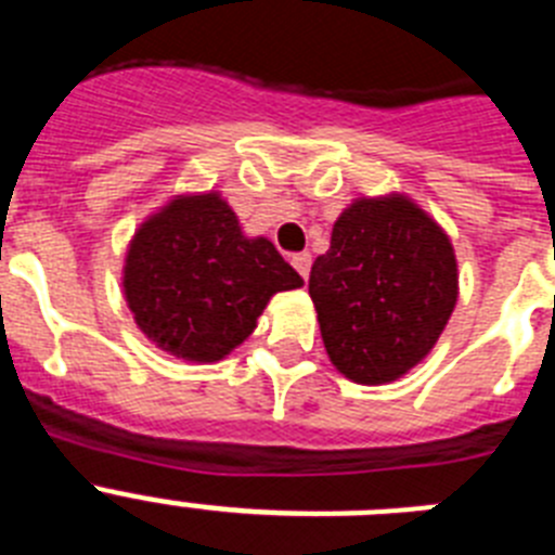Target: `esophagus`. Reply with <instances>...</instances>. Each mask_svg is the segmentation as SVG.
<instances>
[{
    "label": "esophagus",
    "mask_w": 555,
    "mask_h": 555,
    "mask_svg": "<svg viewBox=\"0 0 555 555\" xmlns=\"http://www.w3.org/2000/svg\"><path fill=\"white\" fill-rule=\"evenodd\" d=\"M292 267L297 269V272H300L302 278H306V281H308V274H311V255H308V253L292 255Z\"/></svg>",
    "instance_id": "esophagus-1"
}]
</instances>
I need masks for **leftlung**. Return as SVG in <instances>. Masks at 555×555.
<instances>
[{"label": "left lung", "mask_w": 555, "mask_h": 555, "mask_svg": "<svg viewBox=\"0 0 555 555\" xmlns=\"http://www.w3.org/2000/svg\"><path fill=\"white\" fill-rule=\"evenodd\" d=\"M308 294L333 366L356 384H391L442 336L459 263L448 233L414 199L361 197L333 224Z\"/></svg>", "instance_id": "8db88e82"}]
</instances>
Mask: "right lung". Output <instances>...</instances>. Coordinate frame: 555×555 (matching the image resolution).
Masks as SVG:
<instances>
[{
    "label": "right lung",
    "instance_id": "obj_1",
    "mask_svg": "<svg viewBox=\"0 0 555 555\" xmlns=\"http://www.w3.org/2000/svg\"><path fill=\"white\" fill-rule=\"evenodd\" d=\"M121 272L139 331L197 364L230 356L274 294L302 286L269 238L244 235L219 191L178 194L141 222Z\"/></svg>",
    "mask_w": 555,
    "mask_h": 555
}]
</instances>
